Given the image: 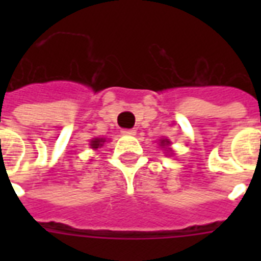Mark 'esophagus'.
<instances>
[{"instance_id":"34e87169","label":"esophagus","mask_w":261,"mask_h":261,"mask_svg":"<svg viewBox=\"0 0 261 261\" xmlns=\"http://www.w3.org/2000/svg\"><path fill=\"white\" fill-rule=\"evenodd\" d=\"M122 134L123 135H135L137 134V130H134V128H124V130H122Z\"/></svg>"}]
</instances>
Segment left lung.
I'll use <instances>...</instances> for the list:
<instances>
[{
    "mask_svg": "<svg viewBox=\"0 0 261 261\" xmlns=\"http://www.w3.org/2000/svg\"><path fill=\"white\" fill-rule=\"evenodd\" d=\"M169 145H171V141H169V139H161V141H160V146L165 147V150H167L168 153H172L171 147H168Z\"/></svg>",
    "mask_w": 261,
    "mask_h": 261,
    "instance_id": "obj_1",
    "label": "left lung"
}]
</instances>
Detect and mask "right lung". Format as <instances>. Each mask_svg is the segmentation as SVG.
<instances>
[{
	"label": "right lung",
	"instance_id": "add662e5",
	"mask_svg": "<svg viewBox=\"0 0 261 261\" xmlns=\"http://www.w3.org/2000/svg\"><path fill=\"white\" fill-rule=\"evenodd\" d=\"M104 142H106V139L104 138H93L92 141H90L89 145L92 149H94V150H96V149H98V147H101L102 145H104Z\"/></svg>",
	"mask_w": 261,
	"mask_h": 261
}]
</instances>
